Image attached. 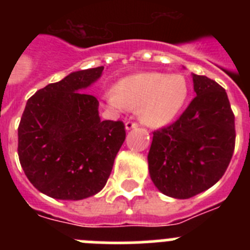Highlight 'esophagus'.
<instances>
[{"mask_svg":"<svg viewBox=\"0 0 250 250\" xmlns=\"http://www.w3.org/2000/svg\"><path fill=\"white\" fill-rule=\"evenodd\" d=\"M138 127V124L132 123V121H126L125 123V129L126 130H132V129H136Z\"/></svg>","mask_w":250,"mask_h":250,"instance_id":"1","label":"esophagus"}]
</instances>
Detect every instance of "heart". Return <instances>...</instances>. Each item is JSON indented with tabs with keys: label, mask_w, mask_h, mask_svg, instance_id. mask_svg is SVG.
<instances>
[{
	"label": "heart",
	"mask_w": 250,
	"mask_h": 250,
	"mask_svg": "<svg viewBox=\"0 0 250 250\" xmlns=\"http://www.w3.org/2000/svg\"><path fill=\"white\" fill-rule=\"evenodd\" d=\"M189 83L182 74L140 72L124 77L107 96L112 109L139 110L144 125L159 129L173 123L189 98Z\"/></svg>",
	"instance_id": "1"
}]
</instances>
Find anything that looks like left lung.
<instances>
[{"label": "left lung", "instance_id": "1", "mask_svg": "<svg viewBox=\"0 0 250 250\" xmlns=\"http://www.w3.org/2000/svg\"><path fill=\"white\" fill-rule=\"evenodd\" d=\"M196 96L170 126L154 132L149 174L160 193L188 199L219 182L235 144L234 114L222 86L191 74Z\"/></svg>", "mask_w": 250, "mask_h": 250}]
</instances>
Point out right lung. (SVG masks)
<instances>
[{
	"instance_id": "right-lung-1",
	"label": "right lung",
	"mask_w": 250,
	"mask_h": 250,
	"mask_svg": "<svg viewBox=\"0 0 250 250\" xmlns=\"http://www.w3.org/2000/svg\"><path fill=\"white\" fill-rule=\"evenodd\" d=\"M104 66L74 71L28 99L19 126V158L31 184L60 200L103 190L125 140L121 121H101L99 101L85 90Z\"/></svg>"
}]
</instances>
